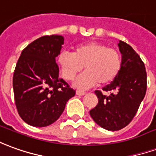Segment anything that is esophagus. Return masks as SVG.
<instances>
[{
  "label": "esophagus",
  "mask_w": 156,
  "mask_h": 156,
  "mask_svg": "<svg viewBox=\"0 0 156 156\" xmlns=\"http://www.w3.org/2000/svg\"><path fill=\"white\" fill-rule=\"evenodd\" d=\"M76 94H77V95H83V94H85V92L83 90H80V89H78L76 91Z\"/></svg>",
  "instance_id": "obj_1"
}]
</instances>
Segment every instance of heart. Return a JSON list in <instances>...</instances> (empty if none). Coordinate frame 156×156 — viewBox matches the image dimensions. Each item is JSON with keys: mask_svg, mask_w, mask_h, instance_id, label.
<instances>
[{"mask_svg": "<svg viewBox=\"0 0 156 156\" xmlns=\"http://www.w3.org/2000/svg\"><path fill=\"white\" fill-rule=\"evenodd\" d=\"M57 63L62 77L72 81L83 70L75 82L80 89H88L96 85L112 83L117 77L122 67V56L116 50L109 48L99 42H89L79 44L73 53L64 51L58 56Z\"/></svg>", "mask_w": 156, "mask_h": 156, "instance_id": "obj_1", "label": "heart"}]
</instances>
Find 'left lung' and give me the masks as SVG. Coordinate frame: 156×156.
I'll use <instances>...</instances> for the list:
<instances>
[{
  "label": "left lung",
  "mask_w": 156,
  "mask_h": 156,
  "mask_svg": "<svg viewBox=\"0 0 156 156\" xmlns=\"http://www.w3.org/2000/svg\"><path fill=\"white\" fill-rule=\"evenodd\" d=\"M122 67L113 81L103 88L109 95L95 91L98 105L89 111L92 119L100 127L117 131L130 123L144 98L147 74L144 64L133 48L120 40Z\"/></svg>",
  "instance_id": "obj_1"
}]
</instances>
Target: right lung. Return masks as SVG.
Instances as JSON below:
<instances>
[{
    "label": "right lung",
    "instance_id": "1",
    "mask_svg": "<svg viewBox=\"0 0 156 156\" xmlns=\"http://www.w3.org/2000/svg\"><path fill=\"white\" fill-rule=\"evenodd\" d=\"M64 38L46 35L33 41L22 51L13 74V92L17 112L26 123L46 127L62 114L75 90L59 78L55 57Z\"/></svg>",
    "mask_w": 156,
    "mask_h": 156
}]
</instances>
